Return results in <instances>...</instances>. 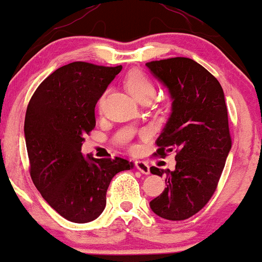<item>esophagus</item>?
Listing matches in <instances>:
<instances>
[{"instance_id": "esophagus-1", "label": "esophagus", "mask_w": 262, "mask_h": 262, "mask_svg": "<svg viewBox=\"0 0 262 262\" xmlns=\"http://www.w3.org/2000/svg\"><path fill=\"white\" fill-rule=\"evenodd\" d=\"M136 168L144 174H149V164L145 161H136Z\"/></svg>"}]
</instances>
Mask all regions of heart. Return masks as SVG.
Returning <instances> with one entry per match:
<instances>
[{"mask_svg":"<svg viewBox=\"0 0 262 262\" xmlns=\"http://www.w3.org/2000/svg\"><path fill=\"white\" fill-rule=\"evenodd\" d=\"M125 85L130 94L139 101L144 99H153L156 95V85L152 79L143 71L134 70L129 73L125 79ZM101 101L103 98L99 100V104H101Z\"/></svg>","mask_w":262,"mask_h":262,"instance_id":"heart-1","label":"heart"}]
</instances>
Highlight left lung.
<instances>
[{
  "mask_svg": "<svg viewBox=\"0 0 262 262\" xmlns=\"http://www.w3.org/2000/svg\"><path fill=\"white\" fill-rule=\"evenodd\" d=\"M172 98V114L156 144V157L174 150L176 169L168 170L164 191L150 201L152 211L170 221L187 220L213 196L232 145L221 84L188 57L147 62ZM150 173L163 170L150 167Z\"/></svg>",
  "mask_w": 262,
  "mask_h": 262,
  "instance_id": "8db88e82",
  "label": "left lung"
}]
</instances>
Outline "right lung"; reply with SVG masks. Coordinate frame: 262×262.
Listing matches in <instances>:
<instances>
[{
	"label": "right lung",
	"instance_id": "obj_1",
	"mask_svg": "<svg viewBox=\"0 0 262 262\" xmlns=\"http://www.w3.org/2000/svg\"><path fill=\"white\" fill-rule=\"evenodd\" d=\"M122 66L75 61L55 70L34 93L25 117L30 176L43 200L75 224L98 219L117 173L133 162L84 157V137L95 128V105Z\"/></svg>",
	"mask_w": 262,
	"mask_h": 262
}]
</instances>
